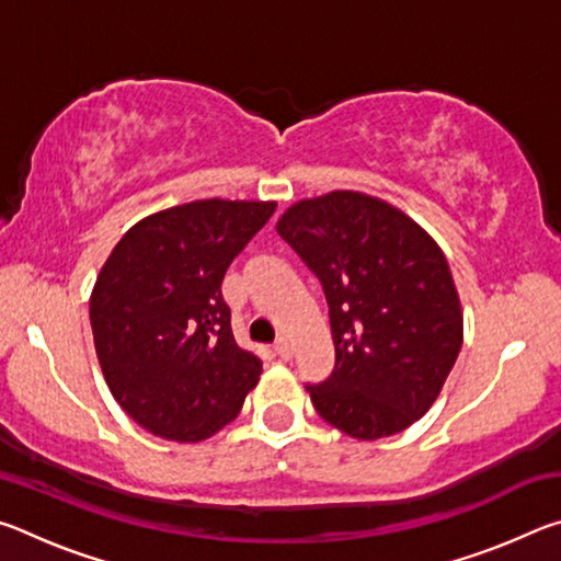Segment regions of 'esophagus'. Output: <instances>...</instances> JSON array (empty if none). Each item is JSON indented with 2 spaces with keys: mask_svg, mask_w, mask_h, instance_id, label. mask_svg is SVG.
<instances>
[{
  "mask_svg": "<svg viewBox=\"0 0 561 561\" xmlns=\"http://www.w3.org/2000/svg\"><path fill=\"white\" fill-rule=\"evenodd\" d=\"M274 354H277L279 358H284V360H289L291 358V346H289V341L287 339H277V344H274Z\"/></svg>",
  "mask_w": 561,
  "mask_h": 561,
  "instance_id": "34e87169",
  "label": "esophagus"
}]
</instances>
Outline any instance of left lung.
<instances>
[{
  "instance_id": "left-lung-1",
  "label": "left lung",
  "mask_w": 561,
  "mask_h": 561,
  "mask_svg": "<svg viewBox=\"0 0 561 561\" xmlns=\"http://www.w3.org/2000/svg\"><path fill=\"white\" fill-rule=\"evenodd\" d=\"M277 232L327 294L334 371L307 386L341 433L378 440L428 413L462 346V309L433 237L378 197L334 190L299 201Z\"/></svg>"
}]
</instances>
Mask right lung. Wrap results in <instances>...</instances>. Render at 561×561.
<instances>
[{
    "label": "right lung",
    "instance_id": "add662e5",
    "mask_svg": "<svg viewBox=\"0 0 561 561\" xmlns=\"http://www.w3.org/2000/svg\"><path fill=\"white\" fill-rule=\"evenodd\" d=\"M277 203L195 201L136 222L91 291L103 378L140 428L210 438L242 411L262 360L237 346L222 279Z\"/></svg>",
    "mask_w": 561,
    "mask_h": 561
}]
</instances>
